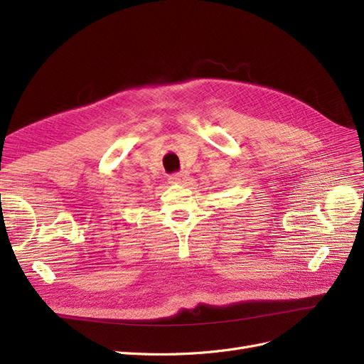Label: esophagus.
I'll return each mask as SVG.
<instances>
[{"mask_svg":"<svg viewBox=\"0 0 364 364\" xmlns=\"http://www.w3.org/2000/svg\"><path fill=\"white\" fill-rule=\"evenodd\" d=\"M187 180H189V173L187 172H178V173H173L169 177V181L173 184H184Z\"/></svg>","mask_w":364,"mask_h":364,"instance_id":"esophagus-1","label":"esophagus"}]
</instances>
